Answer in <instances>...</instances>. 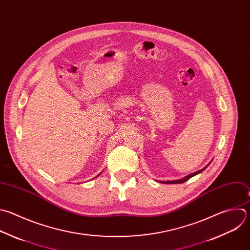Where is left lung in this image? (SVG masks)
Here are the masks:
<instances>
[{
	"mask_svg": "<svg viewBox=\"0 0 250 250\" xmlns=\"http://www.w3.org/2000/svg\"><path fill=\"white\" fill-rule=\"evenodd\" d=\"M212 162V161H211ZM210 162V163H211ZM210 163L206 166V167H204L203 169H201V170H199V171H197V172H195V173H192V174H190V175H188V176H187V177H185V178H183V179H181V180H177V181H166V182H160V183H162V184H167V185H175V184H183V183H186L187 181H188L190 178H192V177H194V176H196V175H198V174H200V173H202L208 166L210 165Z\"/></svg>",
	"mask_w": 250,
	"mask_h": 250,
	"instance_id": "left-lung-1",
	"label": "left lung"
}]
</instances>
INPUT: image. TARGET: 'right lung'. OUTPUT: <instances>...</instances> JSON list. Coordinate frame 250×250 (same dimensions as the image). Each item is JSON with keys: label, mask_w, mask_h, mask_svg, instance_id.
I'll list each match as a JSON object with an SVG mask.
<instances>
[{"label": "right lung", "mask_w": 250, "mask_h": 250, "mask_svg": "<svg viewBox=\"0 0 250 250\" xmlns=\"http://www.w3.org/2000/svg\"><path fill=\"white\" fill-rule=\"evenodd\" d=\"M98 176H99V175H98ZM98 176H97V177H98ZM97 177H96V178H97Z\"/></svg>", "instance_id": "obj_1"}]
</instances>
